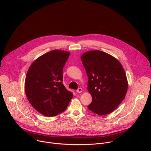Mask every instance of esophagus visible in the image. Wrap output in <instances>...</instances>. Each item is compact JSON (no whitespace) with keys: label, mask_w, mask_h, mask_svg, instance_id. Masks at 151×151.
Listing matches in <instances>:
<instances>
[{"label":"esophagus","mask_w":151,"mask_h":151,"mask_svg":"<svg viewBox=\"0 0 151 151\" xmlns=\"http://www.w3.org/2000/svg\"><path fill=\"white\" fill-rule=\"evenodd\" d=\"M76 92H77L78 93H81L82 92V89L81 88H78V89L76 90Z\"/></svg>","instance_id":"1"}]
</instances>
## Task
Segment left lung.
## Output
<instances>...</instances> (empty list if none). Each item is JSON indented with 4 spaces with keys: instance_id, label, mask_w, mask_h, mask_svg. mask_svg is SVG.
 <instances>
[{
    "instance_id": "obj_1",
    "label": "left lung",
    "mask_w": 151,
    "mask_h": 151,
    "mask_svg": "<svg viewBox=\"0 0 151 151\" xmlns=\"http://www.w3.org/2000/svg\"><path fill=\"white\" fill-rule=\"evenodd\" d=\"M81 59L88 78L87 89L93 99L88 109L99 115L112 112L124 100L128 90L122 64L112 55L100 50L85 52Z\"/></svg>"
}]
</instances>
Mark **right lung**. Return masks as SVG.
I'll return each instance as SVG.
<instances>
[{
	"instance_id": "1",
	"label": "right lung",
	"mask_w": 151,
	"mask_h": 151,
	"mask_svg": "<svg viewBox=\"0 0 151 151\" xmlns=\"http://www.w3.org/2000/svg\"><path fill=\"white\" fill-rule=\"evenodd\" d=\"M69 55L67 51H51L36 58L28 69L25 93L34 109L43 115L52 117L63 112L73 96L62 83L63 69Z\"/></svg>"
}]
</instances>
